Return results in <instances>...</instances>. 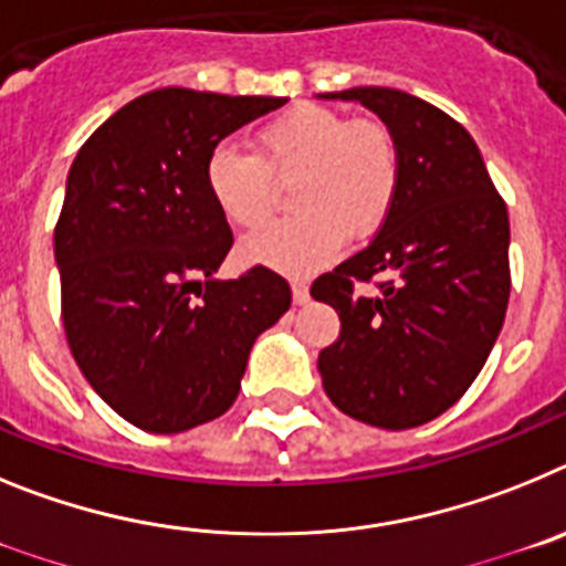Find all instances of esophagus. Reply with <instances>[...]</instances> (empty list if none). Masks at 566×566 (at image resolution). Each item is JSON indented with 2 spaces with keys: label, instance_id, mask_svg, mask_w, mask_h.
I'll list each match as a JSON object with an SVG mask.
<instances>
[{
  "label": "esophagus",
  "instance_id": "obj_1",
  "mask_svg": "<svg viewBox=\"0 0 566 566\" xmlns=\"http://www.w3.org/2000/svg\"><path fill=\"white\" fill-rule=\"evenodd\" d=\"M292 300L297 303V306L308 303V286H306V283H297V280H294V283H292Z\"/></svg>",
  "mask_w": 566,
  "mask_h": 566
}]
</instances>
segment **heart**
<instances>
[{
  "label": "heart",
  "mask_w": 566,
  "mask_h": 566,
  "mask_svg": "<svg viewBox=\"0 0 566 566\" xmlns=\"http://www.w3.org/2000/svg\"><path fill=\"white\" fill-rule=\"evenodd\" d=\"M292 187L294 221L247 240L249 263L286 274L326 266L345 234L371 238L391 214L402 155L379 118H348L326 104H294L254 133V155L218 144L203 161V187L223 221L240 232L269 223L277 184Z\"/></svg>",
  "instance_id": "1"
}]
</instances>
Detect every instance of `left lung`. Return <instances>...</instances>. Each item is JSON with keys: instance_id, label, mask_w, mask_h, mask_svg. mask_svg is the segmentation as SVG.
<instances>
[{"instance_id": "obj_1", "label": "left lung", "mask_w": 566, "mask_h": 566, "mask_svg": "<svg viewBox=\"0 0 566 566\" xmlns=\"http://www.w3.org/2000/svg\"><path fill=\"white\" fill-rule=\"evenodd\" d=\"M323 98L359 102L391 127L402 184L371 247L312 283L339 337L317 357L339 411L405 431L462 399L488 363L510 300V221L476 142L451 115L391 87ZM374 282L377 295L356 294Z\"/></svg>"}]
</instances>
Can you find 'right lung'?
<instances>
[{
  "label": "right lung",
  "instance_id": "right-lung-1",
  "mask_svg": "<svg viewBox=\"0 0 566 566\" xmlns=\"http://www.w3.org/2000/svg\"><path fill=\"white\" fill-rule=\"evenodd\" d=\"M286 98L164 87L90 135L56 221L62 323L93 391L129 424L181 433L232 408L260 332L292 306L280 274H212L232 249L203 161Z\"/></svg>",
  "mask_w": 566,
  "mask_h": 566
}]
</instances>
